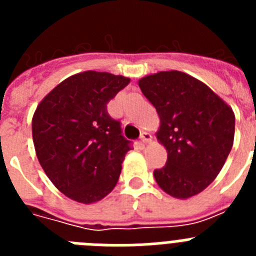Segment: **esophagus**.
<instances>
[{
	"instance_id": "1",
	"label": "esophagus",
	"mask_w": 256,
	"mask_h": 256,
	"mask_svg": "<svg viewBox=\"0 0 256 256\" xmlns=\"http://www.w3.org/2000/svg\"><path fill=\"white\" fill-rule=\"evenodd\" d=\"M152 141V136L150 134V133L148 132H144L141 134V144H150V142Z\"/></svg>"
}]
</instances>
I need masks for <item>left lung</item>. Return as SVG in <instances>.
<instances>
[{"instance_id":"1","label":"left lung","mask_w":256,"mask_h":256,"mask_svg":"<svg viewBox=\"0 0 256 256\" xmlns=\"http://www.w3.org/2000/svg\"><path fill=\"white\" fill-rule=\"evenodd\" d=\"M160 119L156 138L168 152L154 172L172 198L186 200L204 191L222 170L234 138V112L205 83L169 70L138 80Z\"/></svg>"}]
</instances>
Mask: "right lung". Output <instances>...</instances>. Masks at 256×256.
Instances as JSON below:
<instances>
[{
    "label": "right lung",
    "mask_w": 256,
    "mask_h": 256,
    "mask_svg": "<svg viewBox=\"0 0 256 256\" xmlns=\"http://www.w3.org/2000/svg\"><path fill=\"white\" fill-rule=\"evenodd\" d=\"M130 78L87 70L64 79L38 104L32 136L40 166L66 198L94 204L112 191L130 150L106 105Z\"/></svg>",
    "instance_id": "add662e5"
}]
</instances>
